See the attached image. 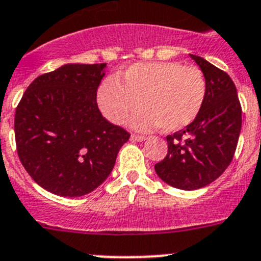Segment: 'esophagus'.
I'll list each match as a JSON object with an SVG mask.
<instances>
[{
  "label": "esophagus",
  "mask_w": 261,
  "mask_h": 261,
  "mask_svg": "<svg viewBox=\"0 0 261 261\" xmlns=\"http://www.w3.org/2000/svg\"><path fill=\"white\" fill-rule=\"evenodd\" d=\"M131 139L135 140V142H143V140L146 139V137H144V135H138V134H133V135H131Z\"/></svg>",
  "instance_id": "obj_1"
}]
</instances>
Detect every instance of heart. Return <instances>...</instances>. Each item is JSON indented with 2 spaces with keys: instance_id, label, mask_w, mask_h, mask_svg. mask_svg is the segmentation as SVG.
Masks as SVG:
<instances>
[{
  "instance_id": "b5f03b06",
  "label": "heart",
  "mask_w": 261,
  "mask_h": 261,
  "mask_svg": "<svg viewBox=\"0 0 261 261\" xmlns=\"http://www.w3.org/2000/svg\"><path fill=\"white\" fill-rule=\"evenodd\" d=\"M207 94V81L197 67L178 62L138 63L114 79L103 81L97 92L102 114L115 124L127 121L140 106L133 124L140 130L160 126L178 131L198 117Z\"/></svg>"
}]
</instances>
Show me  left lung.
<instances>
[{"instance_id":"8db88e82","label":"left lung","mask_w":261,"mask_h":261,"mask_svg":"<svg viewBox=\"0 0 261 261\" xmlns=\"http://www.w3.org/2000/svg\"><path fill=\"white\" fill-rule=\"evenodd\" d=\"M190 56L207 81L205 103L189 126L167 135L168 152L155 164L159 177L182 190L206 187L226 171L242 128V106L234 81L205 59Z\"/></svg>"}]
</instances>
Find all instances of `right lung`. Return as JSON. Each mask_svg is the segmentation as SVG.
<instances>
[{"label":"right lung","mask_w":261,"mask_h":261,"mask_svg":"<svg viewBox=\"0 0 261 261\" xmlns=\"http://www.w3.org/2000/svg\"><path fill=\"white\" fill-rule=\"evenodd\" d=\"M102 64H65L40 74L15 109L22 165L54 194L80 197L108 178L130 133L110 123L97 105Z\"/></svg>","instance_id":"add662e5"}]
</instances>
